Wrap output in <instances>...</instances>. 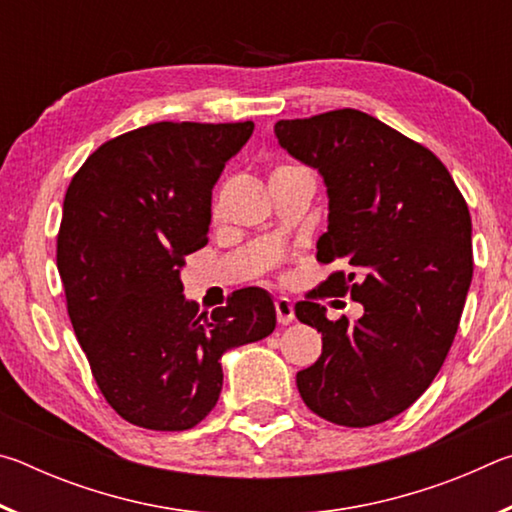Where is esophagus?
I'll list each match as a JSON object with an SVG mask.
<instances>
[{
	"label": "esophagus",
	"mask_w": 512,
	"mask_h": 512,
	"mask_svg": "<svg viewBox=\"0 0 512 512\" xmlns=\"http://www.w3.org/2000/svg\"><path fill=\"white\" fill-rule=\"evenodd\" d=\"M275 311H277V320L280 325H289L293 318H296V311H293V302L289 298H275Z\"/></svg>",
	"instance_id": "obj_1"
}]
</instances>
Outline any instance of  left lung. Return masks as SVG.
<instances>
[{"label": "left lung", "instance_id": "8db88e82", "mask_svg": "<svg viewBox=\"0 0 512 512\" xmlns=\"http://www.w3.org/2000/svg\"><path fill=\"white\" fill-rule=\"evenodd\" d=\"M275 137L327 187L318 262L348 268L296 305L323 334L318 361L296 375L300 397L343 427L386 422L427 391L452 348L474 268L470 210L436 155L361 110L282 119ZM345 292L364 305L354 326L313 300Z\"/></svg>", "mask_w": 512, "mask_h": 512}]
</instances>
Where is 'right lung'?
I'll return each mask as SVG.
<instances>
[{"mask_svg":"<svg viewBox=\"0 0 512 512\" xmlns=\"http://www.w3.org/2000/svg\"><path fill=\"white\" fill-rule=\"evenodd\" d=\"M253 121H158L101 144L67 187L58 273L76 339L106 402L144 429L196 427L223 386L221 357L275 329L259 287L198 314L185 255L207 244L212 189Z\"/></svg>","mask_w":512,"mask_h":512,"instance_id":"1","label":"right lung"}]
</instances>
